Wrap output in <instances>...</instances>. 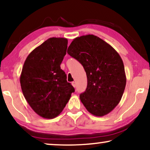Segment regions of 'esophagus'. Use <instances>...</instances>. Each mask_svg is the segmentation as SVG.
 <instances>
[{
	"label": "esophagus",
	"instance_id": "34e87169",
	"mask_svg": "<svg viewBox=\"0 0 150 150\" xmlns=\"http://www.w3.org/2000/svg\"><path fill=\"white\" fill-rule=\"evenodd\" d=\"M71 85H72V86H73L74 87H76V82H74H74H72V83H71Z\"/></svg>",
	"mask_w": 150,
	"mask_h": 150
}]
</instances>
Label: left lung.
<instances>
[{
    "instance_id": "8db88e82",
    "label": "left lung",
    "mask_w": 150,
    "mask_h": 150,
    "mask_svg": "<svg viewBox=\"0 0 150 150\" xmlns=\"http://www.w3.org/2000/svg\"><path fill=\"white\" fill-rule=\"evenodd\" d=\"M68 54L83 65L87 87L80 99L90 113L102 117L120 102L126 84L123 61L108 43L93 35L74 39Z\"/></svg>"
}]
</instances>
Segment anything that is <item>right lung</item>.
I'll return each instance as SVG.
<instances>
[{"mask_svg":"<svg viewBox=\"0 0 150 150\" xmlns=\"http://www.w3.org/2000/svg\"><path fill=\"white\" fill-rule=\"evenodd\" d=\"M67 48L66 38H49L24 61L20 77L22 93L32 109L43 118L58 116L74 92L60 67Z\"/></svg>","mask_w":150,"mask_h":150,"instance_id":"add662e5","label":"right lung"}]
</instances>
